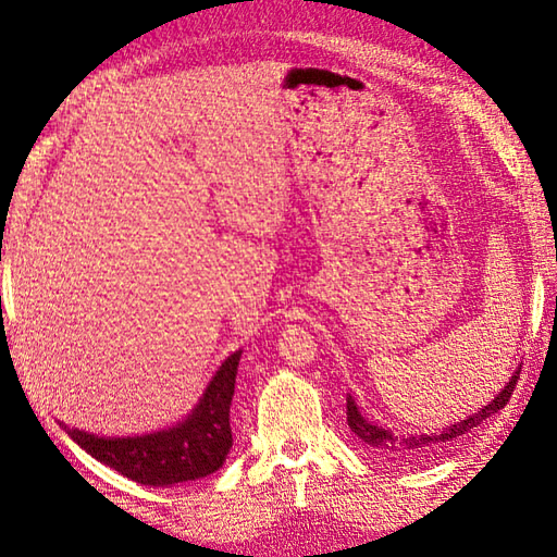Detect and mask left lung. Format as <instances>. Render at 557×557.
Wrapping results in <instances>:
<instances>
[{"instance_id":"1","label":"left lung","mask_w":557,"mask_h":557,"mask_svg":"<svg viewBox=\"0 0 557 557\" xmlns=\"http://www.w3.org/2000/svg\"><path fill=\"white\" fill-rule=\"evenodd\" d=\"M517 381H519V371H515V375L510 377V383H507L498 393V397L488 401V405L483 407L481 411L471 413V417H467L465 421H457L453 425H447V429H441L435 433H407V435L405 433H393L389 429H383V425L363 419L359 407L354 405L351 397H347V423H349L351 433L357 435L359 441H363L371 449L381 453L389 461H419L423 457L437 455L447 445L457 443V437L469 433L471 429H479V423H483L488 417H493L495 411H500L507 405V401H510Z\"/></svg>"}]
</instances>
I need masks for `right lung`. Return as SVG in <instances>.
I'll return each mask as SVG.
<instances>
[{
	"instance_id": "add662e5",
	"label": "right lung",
	"mask_w": 557,
	"mask_h": 557,
	"mask_svg": "<svg viewBox=\"0 0 557 557\" xmlns=\"http://www.w3.org/2000/svg\"><path fill=\"white\" fill-rule=\"evenodd\" d=\"M242 351L230 354L212 375L196 409L172 429L148 435L100 437L59 425L90 457L144 486H174L218 471L232 449L230 405Z\"/></svg>"
}]
</instances>
